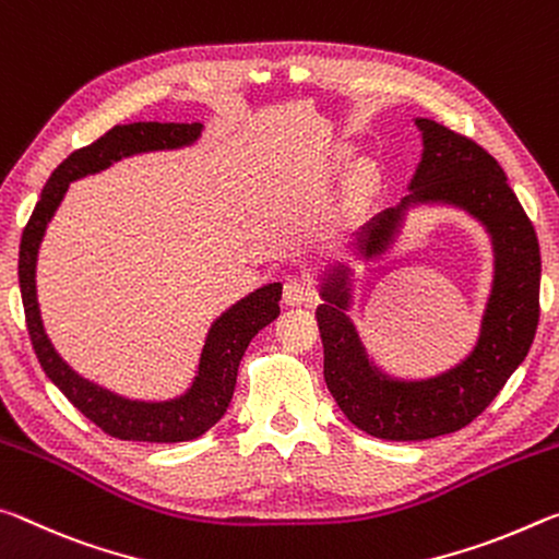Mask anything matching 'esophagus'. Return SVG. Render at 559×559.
Returning <instances> with one entry per match:
<instances>
[{
	"instance_id": "1",
	"label": "esophagus",
	"mask_w": 559,
	"mask_h": 559,
	"mask_svg": "<svg viewBox=\"0 0 559 559\" xmlns=\"http://www.w3.org/2000/svg\"><path fill=\"white\" fill-rule=\"evenodd\" d=\"M312 295H314L312 285L301 277H289L285 282V289H282V299H285L287 305H307V301L312 299Z\"/></svg>"
}]
</instances>
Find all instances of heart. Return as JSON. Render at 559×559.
<instances>
[{
	"label": "heart",
	"instance_id": "1",
	"mask_svg": "<svg viewBox=\"0 0 559 559\" xmlns=\"http://www.w3.org/2000/svg\"><path fill=\"white\" fill-rule=\"evenodd\" d=\"M373 186V173L369 168H359L356 170V178H354V188L359 190V193H366V190H371Z\"/></svg>",
	"mask_w": 559,
	"mask_h": 559
}]
</instances>
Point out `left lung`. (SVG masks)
Returning a JSON list of instances; mask_svg holds the SVG:
<instances>
[{"label": "left lung", "instance_id": "1", "mask_svg": "<svg viewBox=\"0 0 559 559\" xmlns=\"http://www.w3.org/2000/svg\"><path fill=\"white\" fill-rule=\"evenodd\" d=\"M420 160L399 205L381 210L317 272V322L324 342V381L342 414L383 441H426L461 431L480 416L533 346L539 319V247L535 227L498 160L431 118H414ZM448 206L487 230L491 289L469 354L431 378H396L368 356L350 322L358 267L382 259L411 214Z\"/></svg>", "mask_w": 559, "mask_h": 559}]
</instances>
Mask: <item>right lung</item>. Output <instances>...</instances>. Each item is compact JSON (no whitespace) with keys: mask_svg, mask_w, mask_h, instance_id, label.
Masks as SVG:
<instances>
[{"mask_svg":"<svg viewBox=\"0 0 559 559\" xmlns=\"http://www.w3.org/2000/svg\"><path fill=\"white\" fill-rule=\"evenodd\" d=\"M203 135L200 123H128L116 126L96 143L71 153L51 173L41 190L29 223L24 227L20 245V289L36 359L63 396L88 420L121 441L180 443L210 431L230 406L237 366H240L247 344L260 329L280 317L282 282H267L250 295L237 299L210 324L203 349L198 356L195 373L186 391L170 399H131L123 393L100 386L81 377L76 369L61 359L44 329L39 299H36V262L53 215L69 193L73 180L104 173L123 158L141 153L180 151L195 145Z\"/></svg>","mask_w":559,"mask_h":559,"instance_id":"right-lung-1","label":"right lung"}]
</instances>
